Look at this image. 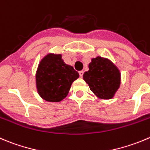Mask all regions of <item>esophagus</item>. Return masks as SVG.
<instances>
[{
	"label": "esophagus",
	"mask_w": 150,
	"mask_h": 150,
	"mask_svg": "<svg viewBox=\"0 0 150 150\" xmlns=\"http://www.w3.org/2000/svg\"><path fill=\"white\" fill-rule=\"evenodd\" d=\"M83 73H84L83 71H80V72H79V75H80V76L81 77V78H82L83 75Z\"/></svg>",
	"instance_id": "obj_1"
}]
</instances>
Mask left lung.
<instances>
[{
  "label": "left lung",
  "instance_id": "left-lung-1",
  "mask_svg": "<svg viewBox=\"0 0 150 150\" xmlns=\"http://www.w3.org/2000/svg\"><path fill=\"white\" fill-rule=\"evenodd\" d=\"M88 69L84 72L83 78L91 91L99 98L111 99L121 83L118 68L108 59L97 56L91 59Z\"/></svg>",
  "mask_w": 150,
  "mask_h": 150
}]
</instances>
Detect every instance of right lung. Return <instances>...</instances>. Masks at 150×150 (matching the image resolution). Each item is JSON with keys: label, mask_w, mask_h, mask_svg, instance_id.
<instances>
[{"label": "right lung", "mask_w": 150, "mask_h": 150, "mask_svg": "<svg viewBox=\"0 0 150 150\" xmlns=\"http://www.w3.org/2000/svg\"><path fill=\"white\" fill-rule=\"evenodd\" d=\"M79 74L66 64L62 55H47L40 62L36 74V88L43 100L60 102L67 96L72 83Z\"/></svg>", "instance_id": "add662e5"}]
</instances>
